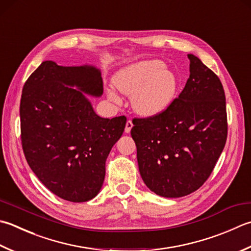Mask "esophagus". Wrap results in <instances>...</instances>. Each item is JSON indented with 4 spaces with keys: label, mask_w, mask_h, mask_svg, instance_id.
Masks as SVG:
<instances>
[{
    "label": "esophagus",
    "mask_w": 251,
    "mask_h": 251,
    "mask_svg": "<svg viewBox=\"0 0 251 251\" xmlns=\"http://www.w3.org/2000/svg\"><path fill=\"white\" fill-rule=\"evenodd\" d=\"M132 126H134V124H132L131 120H128L126 122V126H125V132H129L132 128Z\"/></svg>",
    "instance_id": "obj_1"
}]
</instances>
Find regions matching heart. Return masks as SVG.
<instances>
[{"mask_svg":"<svg viewBox=\"0 0 251 251\" xmlns=\"http://www.w3.org/2000/svg\"><path fill=\"white\" fill-rule=\"evenodd\" d=\"M115 88L132 96V106L142 116H155L168 110L179 89V79L174 72L166 70L163 62L142 61L126 66L113 78ZM110 99L120 103L114 90L107 91Z\"/></svg>","mask_w":251,"mask_h":251,"instance_id":"obj_1","label":"heart"}]
</instances>
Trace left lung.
Masks as SVG:
<instances>
[{
	"instance_id": "1",
	"label": "left lung",
	"mask_w": 251,
	"mask_h": 251,
	"mask_svg": "<svg viewBox=\"0 0 251 251\" xmlns=\"http://www.w3.org/2000/svg\"><path fill=\"white\" fill-rule=\"evenodd\" d=\"M188 58L189 78L169 109L132 120L140 175L162 197H183L200 188L227 138L222 82L197 56Z\"/></svg>"
}]
</instances>
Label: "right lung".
Returning a JSON list of instances; mask_svg holds the SVG:
<instances>
[{"instance_id": "1", "label": "right lung", "mask_w": 251, "mask_h": 251, "mask_svg": "<svg viewBox=\"0 0 251 251\" xmlns=\"http://www.w3.org/2000/svg\"><path fill=\"white\" fill-rule=\"evenodd\" d=\"M82 91L102 95L99 71L46 61L25 82L19 109L29 166L49 190L72 202H85L99 193L106 158L126 125L125 116L97 115Z\"/></svg>"}]
</instances>
